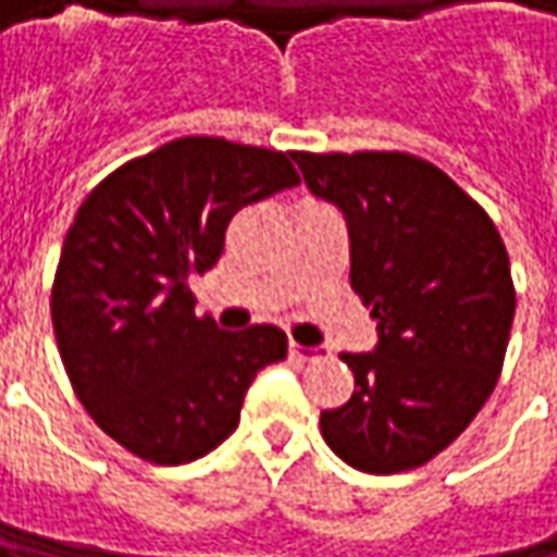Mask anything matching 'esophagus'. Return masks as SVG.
I'll return each mask as SVG.
<instances>
[{
    "mask_svg": "<svg viewBox=\"0 0 557 557\" xmlns=\"http://www.w3.org/2000/svg\"><path fill=\"white\" fill-rule=\"evenodd\" d=\"M288 351H292L295 361H320V358H330V351L320 348V345H298V342H292Z\"/></svg>",
    "mask_w": 557,
    "mask_h": 557,
    "instance_id": "34e87169",
    "label": "esophagus"
}]
</instances>
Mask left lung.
Masks as SVG:
<instances>
[{
    "instance_id": "1",
    "label": "left lung",
    "mask_w": 557,
    "mask_h": 557,
    "mask_svg": "<svg viewBox=\"0 0 557 557\" xmlns=\"http://www.w3.org/2000/svg\"><path fill=\"white\" fill-rule=\"evenodd\" d=\"M307 189L348 224L351 288L377 320V348L342 355L345 406L320 416L348 466L393 475L447 450L495 389L513 278L485 209L406 151H295Z\"/></svg>"
}]
</instances>
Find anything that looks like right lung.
I'll return each mask as SVG.
<instances>
[{"label":"right lung","instance_id":"obj_1","mask_svg":"<svg viewBox=\"0 0 557 557\" xmlns=\"http://www.w3.org/2000/svg\"><path fill=\"white\" fill-rule=\"evenodd\" d=\"M282 151L186 136L116 168L82 202L53 278V333L75 396L129 454L180 466L240 421L288 336L196 317L189 275L219 262L234 212L298 186Z\"/></svg>","mask_w":557,"mask_h":557}]
</instances>
